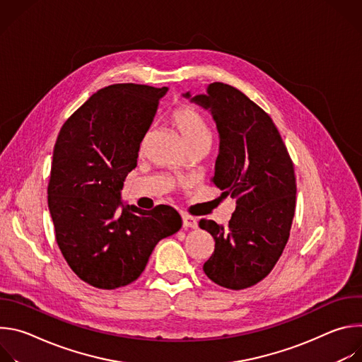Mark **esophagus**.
I'll return each mask as SVG.
<instances>
[{
  "instance_id": "1",
  "label": "esophagus",
  "mask_w": 362,
  "mask_h": 362,
  "mask_svg": "<svg viewBox=\"0 0 362 362\" xmlns=\"http://www.w3.org/2000/svg\"><path fill=\"white\" fill-rule=\"evenodd\" d=\"M183 228L185 229H197V221L192 216H183Z\"/></svg>"
}]
</instances>
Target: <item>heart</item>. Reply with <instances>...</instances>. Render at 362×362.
Returning a JSON list of instances; mask_svg holds the SVG:
<instances>
[{"mask_svg":"<svg viewBox=\"0 0 362 362\" xmlns=\"http://www.w3.org/2000/svg\"><path fill=\"white\" fill-rule=\"evenodd\" d=\"M172 123L176 126L189 146L202 141H211V129L208 122L192 107L183 106L173 110Z\"/></svg>","mask_w":362,"mask_h":362,"instance_id":"1","label":"heart"}]
</instances>
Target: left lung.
Returning <instances> with one entry per match:
<instances>
[{
    "label": "left lung",
    "mask_w": 362,
    "mask_h": 362,
    "mask_svg": "<svg viewBox=\"0 0 362 362\" xmlns=\"http://www.w3.org/2000/svg\"><path fill=\"white\" fill-rule=\"evenodd\" d=\"M209 110L219 133L212 182L222 196L236 197L228 229L202 219L215 239L204 274L228 289H245L275 267L295 215L293 163L272 119L238 88L212 83L206 94H182Z\"/></svg>",
    "instance_id": "8db88e82"
}]
</instances>
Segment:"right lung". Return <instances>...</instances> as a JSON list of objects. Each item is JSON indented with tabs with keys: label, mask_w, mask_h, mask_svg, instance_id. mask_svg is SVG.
Returning <instances> with one entry per match:
<instances>
[{
	"label": "right lung",
	"mask_w": 362,
	"mask_h": 362,
	"mask_svg": "<svg viewBox=\"0 0 362 362\" xmlns=\"http://www.w3.org/2000/svg\"><path fill=\"white\" fill-rule=\"evenodd\" d=\"M168 87L100 88L63 124L53 151L48 209L59 247L73 272L100 289L136 281L159 240L182 228L160 204L141 211L122 200L126 176Z\"/></svg>",
	"instance_id": "1"
}]
</instances>
